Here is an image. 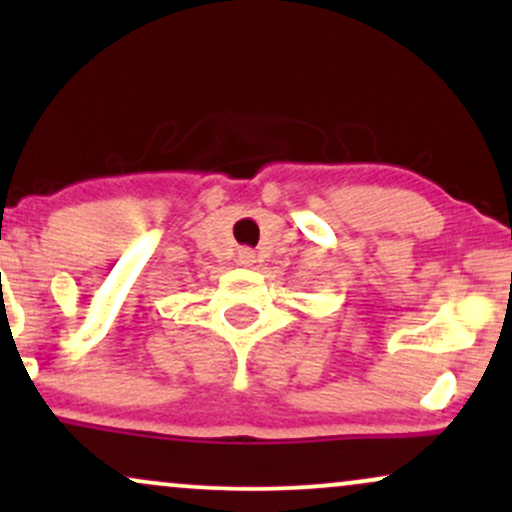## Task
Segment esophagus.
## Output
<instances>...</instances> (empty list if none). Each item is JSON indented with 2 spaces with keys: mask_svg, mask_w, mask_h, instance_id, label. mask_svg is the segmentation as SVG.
I'll return each mask as SVG.
<instances>
[{
  "mask_svg": "<svg viewBox=\"0 0 512 512\" xmlns=\"http://www.w3.org/2000/svg\"><path fill=\"white\" fill-rule=\"evenodd\" d=\"M257 262V252L250 250V248H243L238 250V264L240 267H255Z\"/></svg>",
  "mask_w": 512,
  "mask_h": 512,
  "instance_id": "1",
  "label": "esophagus"
}]
</instances>
